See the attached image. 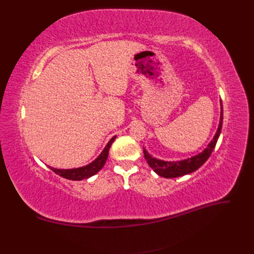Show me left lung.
I'll return each instance as SVG.
<instances>
[{
	"mask_svg": "<svg viewBox=\"0 0 254 254\" xmlns=\"http://www.w3.org/2000/svg\"><path fill=\"white\" fill-rule=\"evenodd\" d=\"M221 126H222V107H221L220 121H219L217 132L213 137L211 143L207 145V147L201 153L182 161L167 162V161H162V160H158L156 158H152L149 153L144 149L143 152H144L145 160L147 161L148 165L152 168L153 171H155V173H157L161 177H164V178H176V177H180V176L188 175L190 173H193L197 171L202 164H204L205 161L210 158L213 149L215 148V146H216L217 140L221 131Z\"/></svg>",
	"mask_w": 254,
	"mask_h": 254,
	"instance_id": "1",
	"label": "left lung"
}]
</instances>
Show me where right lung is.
<instances>
[{"mask_svg": "<svg viewBox=\"0 0 254 254\" xmlns=\"http://www.w3.org/2000/svg\"><path fill=\"white\" fill-rule=\"evenodd\" d=\"M115 137L117 136H113L112 139L108 142V144H107V146L104 148L101 155H99L93 162L86 166L73 168V170H57V168H53V167H50V168L54 173H56L57 175L64 177V178L68 180H82V179L90 178L91 176H93L101 171L102 167L105 165L107 158H108V153L111 147V144L115 140Z\"/></svg>", "mask_w": 254, "mask_h": 254, "instance_id": "right-lung-1", "label": "right lung"}]
</instances>
